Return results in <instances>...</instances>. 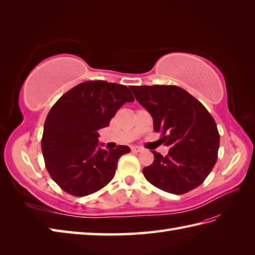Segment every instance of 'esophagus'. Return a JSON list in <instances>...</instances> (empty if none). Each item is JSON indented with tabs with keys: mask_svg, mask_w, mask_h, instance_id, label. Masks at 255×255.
<instances>
[{
	"mask_svg": "<svg viewBox=\"0 0 255 255\" xmlns=\"http://www.w3.org/2000/svg\"><path fill=\"white\" fill-rule=\"evenodd\" d=\"M143 149L141 147H138V145H133V147H131V151L132 152H141Z\"/></svg>",
	"mask_w": 255,
	"mask_h": 255,
	"instance_id": "esophagus-1",
	"label": "esophagus"
}]
</instances>
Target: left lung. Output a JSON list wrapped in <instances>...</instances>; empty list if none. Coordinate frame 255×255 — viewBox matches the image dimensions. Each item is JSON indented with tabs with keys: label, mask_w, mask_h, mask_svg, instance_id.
Here are the masks:
<instances>
[{
	"label": "left lung",
	"mask_w": 255,
	"mask_h": 255,
	"mask_svg": "<svg viewBox=\"0 0 255 255\" xmlns=\"http://www.w3.org/2000/svg\"><path fill=\"white\" fill-rule=\"evenodd\" d=\"M130 90L153 118L170 147L163 156L153 151V163L142 170L152 185L172 194L196 188L217 161L219 132L213 116L194 96L175 85L131 86Z\"/></svg>",
	"instance_id": "8db88e82"
}]
</instances>
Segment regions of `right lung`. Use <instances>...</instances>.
<instances>
[{
    "mask_svg": "<svg viewBox=\"0 0 255 255\" xmlns=\"http://www.w3.org/2000/svg\"><path fill=\"white\" fill-rule=\"evenodd\" d=\"M134 99L127 86L88 81L68 91L52 106L44 125L41 150L51 178L64 192L86 196L110 183L127 145L104 150L99 130Z\"/></svg>",
    "mask_w": 255,
    "mask_h": 255,
    "instance_id": "1",
    "label": "right lung"
}]
</instances>
